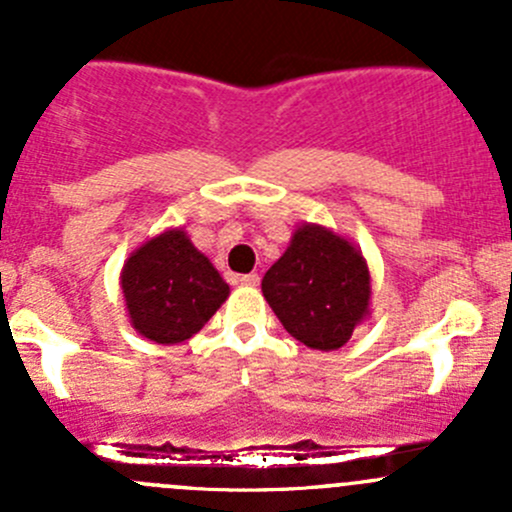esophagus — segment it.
Wrapping results in <instances>:
<instances>
[{"instance_id":"34e87169","label":"esophagus","mask_w":512,"mask_h":512,"mask_svg":"<svg viewBox=\"0 0 512 512\" xmlns=\"http://www.w3.org/2000/svg\"><path fill=\"white\" fill-rule=\"evenodd\" d=\"M237 282L245 287H257L260 285V275H255V272H250V275H240L237 277Z\"/></svg>"}]
</instances>
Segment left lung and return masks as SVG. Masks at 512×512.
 Wrapping results in <instances>:
<instances>
[{"instance_id": "1", "label": "left lung", "mask_w": 512, "mask_h": 512, "mask_svg": "<svg viewBox=\"0 0 512 512\" xmlns=\"http://www.w3.org/2000/svg\"><path fill=\"white\" fill-rule=\"evenodd\" d=\"M262 294L294 339L332 352L369 314V267L352 242L327 227L302 225L262 277Z\"/></svg>"}]
</instances>
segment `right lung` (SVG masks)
I'll use <instances>...</instances> for the list:
<instances>
[{
  "instance_id": "obj_1",
  "label": "right lung",
  "mask_w": 512,
  "mask_h": 512,
  "mask_svg": "<svg viewBox=\"0 0 512 512\" xmlns=\"http://www.w3.org/2000/svg\"><path fill=\"white\" fill-rule=\"evenodd\" d=\"M131 324L156 344L198 334L230 287L183 230H168L138 247L121 272Z\"/></svg>"
}]
</instances>
